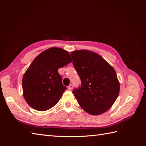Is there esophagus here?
Returning a JSON list of instances; mask_svg holds the SVG:
<instances>
[{"mask_svg":"<svg viewBox=\"0 0 146 146\" xmlns=\"http://www.w3.org/2000/svg\"><path fill=\"white\" fill-rule=\"evenodd\" d=\"M72 88H73V85H70L68 86V90L69 91H71L72 90Z\"/></svg>","mask_w":146,"mask_h":146,"instance_id":"obj_1","label":"esophagus"}]
</instances>
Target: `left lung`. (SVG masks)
<instances>
[{
  "mask_svg": "<svg viewBox=\"0 0 146 146\" xmlns=\"http://www.w3.org/2000/svg\"><path fill=\"white\" fill-rule=\"evenodd\" d=\"M82 85L72 92L80 107L91 115H99L111 107L120 90L115 70L102 57L88 50L71 54Z\"/></svg>",
  "mask_w": 146,
  "mask_h": 146,
  "instance_id": "1",
  "label": "left lung"
}]
</instances>
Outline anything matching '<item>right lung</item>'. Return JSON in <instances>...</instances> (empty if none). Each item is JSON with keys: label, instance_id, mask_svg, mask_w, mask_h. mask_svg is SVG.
<instances>
[{"label": "right lung", "instance_id": "add662e5", "mask_svg": "<svg viewBox=\"0 0 146 146\" xmlns=\"http://www.w3.org/2000/svg\"><path fill=\"white\" fill-rule=\"evenodd\" d=\"M72 60L61 48L51 47L34 59L23 78V96L31 107L46 111L58 102L66 87L58 72Z\"/></svg>", "mask_w": 146, "mask_h": 146}]
</instances>
